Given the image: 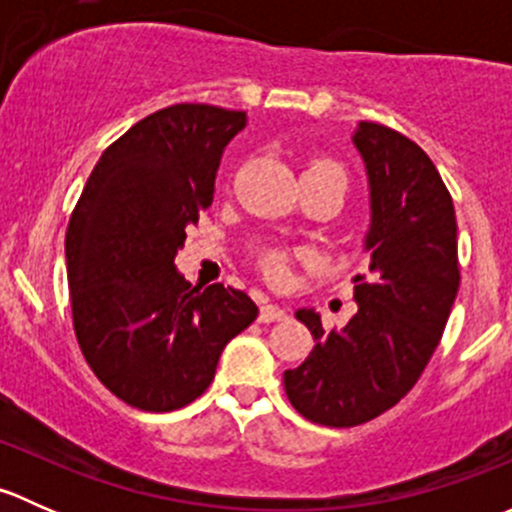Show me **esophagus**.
Returning <instances> with one entry per match:
<instances>
[{"mask_svg":"<svg viewBox=\"0 0 512 512\" xmlns=\"http://www.w3.org/2000/svg\"><path fill=\"white\" fill-rule=\"evenodd\" d=\"M289 312L285 307H280V304H262L260 307V322L262 324H270V322H282V319H287Z\"/></svg>","mask_w":512,"mask_h":512,"instance_id":"esophagus-1","label":"esophagus"}]
</instances>
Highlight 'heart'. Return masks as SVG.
I'll list each match as a JSON object with an SVG mask.
<instances>
[{"instance_id":"1","label":"heart","mask_w":512,"mask_h":512,"mask_svg":"<svg viewBox=\"0 0 512 512\" xmlns=\"http://www.w3.org/2000/svg\"><path fill=\"white\" fill-rule=\"evenodd\" d=\"M309 168H339V165L329 158H317L312 165H309ZM260 267H262V272H265L267 280L282 282L287 277V252H282V250L260 252Z\"/></svg>"}]
</instances>
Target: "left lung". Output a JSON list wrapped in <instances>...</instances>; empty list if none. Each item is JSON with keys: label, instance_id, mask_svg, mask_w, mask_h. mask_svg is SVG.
I'll use <instances>...</instances> for the list:
<instances>
[{"label": "left lung", "instance_id": "obj_1", "mask_svg": "<svg viewBox=\"0 0 512 512\" xmlns=\"http://www.w3.org/2000/svg\"><path fill=\"white\" fill-rule=\"evenodd\" d=\"M354 146L371 188L369 275H356V314L324 329L299 309L314 349L285 371L294 409L319 426L352 428L399 404L426 369L461 285L451 193L433 160L404 133L361 121Z\"/></svg>", "mask_w": 512, "mask_h": 512}]
</instances>
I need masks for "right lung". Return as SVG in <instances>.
I'll return each mask as SVG.
<instances>
[{
    "mask_svg": "<svg viewBox=\"0 0 512 512\" xmlns=\"http://www.w3.org/2000/svg\"><path fill=\"white\" fill-rule=\"evenodd\" d=\"M245 111L160 108L103 151L66 230L71 317L86 364L128 406L165 414L213 381L220 354L250 327L245 292H200L175 272L185 227L213 205L223 148Z\"/></svg>",
    "mask_w": 512,
    "mask_h": 512,
    "instance_id": "1",
    "label": "right lung"
}]
</instances>
